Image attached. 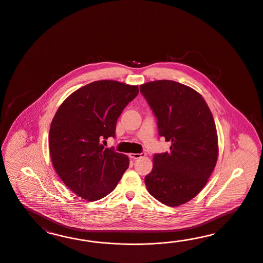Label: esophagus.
<instances>
[{
    "label": "esophagus",
    "instance_id": "1",
    "mask_svg": "<svg viewBox=\"0 0 263 263\" xmlns=\"http://www.w3.org/2000/svg\"><path fill=\"white\" fill-rule=\"evenodd\" d=\"M145 156V153L144 152H141V153H130L129 154V157L132 158V159H138V158H141Z\"/></svg>",
    "mask_w": 263,
    "mask_h": 263
}]
</instances>
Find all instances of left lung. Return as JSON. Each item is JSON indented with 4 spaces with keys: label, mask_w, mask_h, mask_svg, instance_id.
<instances>
[{
    "label": "left lung",
    "mask_w": 263,
    "mask_h": 263,
    "mask_svg": "<svg viewBox=\"0 0 263 263\" xmlns=\"http://www.w3.org/2000/svg\"><path fill=\"white\" fill-rule=\"evenodd\" d=\"M157 119L158 134L171 142L170 152L153 156L144 177L147 191L167 206H178L205 186L218 158L213 116L195 89L170 80L140 86Z\"/></svg>",
    "instance_id": "left-lung-1"
}]
</instances>
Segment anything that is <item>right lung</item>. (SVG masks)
Listing matches in <instances>:
<instances>
[{
    "label": "right lung",
    "mask_w": 263,
    "mask_h": 263,
    "mask_svg": "<svg viewBox=\"0 0 263 263\" xmlns=\"http://www.w3.org/2000/svg\"><path fill=\"white\" fill-rule=\"evenodd\" d=\"M139 93L138 86L111 80L77 89L58 109L49 132L53 166L64 183L80 198L95 201L117 187L129 167L125 154L104 148L116 137L117 121Z\"/></svg>",
    "instance_id": "obj_1"
}]
</instances>
